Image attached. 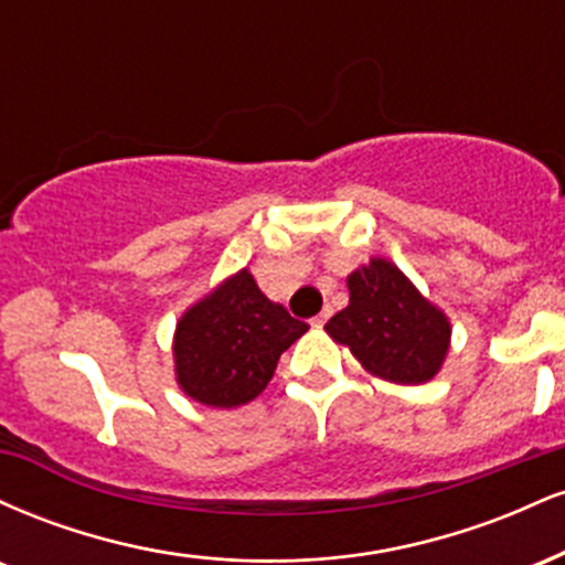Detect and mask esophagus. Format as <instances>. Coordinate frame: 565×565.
Wrapping results in <instances>:
<instances>
[{
    "mask_svg": "<svg viewBox=\"0 0 565 565\" xmlns=\"http://www.w3.org/2000/svg\"><path fill=\"white\" fill-rule=\"evenodd\" d=\"M329 316H332V308H329V305H327V308H323V310H321V313H319V316H316V319H313V321H310V323H313V327H316V329H321V327H323V323H327V321H329Z\"/></svg>",
    "mask_w": 565,
    "mask_h": 565,
    "instance_id": "34e87169",
    "label": "esophagus"
}]
</instances>
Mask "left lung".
<instances>
[{
    "instance_id": "8db88e82",
    "label": "left lung",
    "mask_w": 565,
    "mask_h": 565,
    "mask_svg": "<svg viewBox=\"0 0 565 565\" xmlns=\"http://www.w3.org/2000/svg\"><path fill=\"white\" fill-rule=\"evenodd\" d=\"M348 308L327 321V334L345 345L372 377L425 385L444 366L451 321L412 284L398 265L372 257L348 276Z\"/></svg>"
}]
</instances>
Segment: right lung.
<instances>
[{"label":"right lung","instance_id":"1","mask_svg":"<svg viewBox=\"0 0 565 565\" xmlns=\"http://www.w3.org/2000/svg\"><path fill=\"white\" fill-rule=\"evenodd\" d=\"M305 332L308 323L268 300L249 268H242L180 316L172 337L174 380L201 406L249 404L268 387L284 350Z\"/></svg>","mask_w":565,"mask_h":565}]
</instances>
